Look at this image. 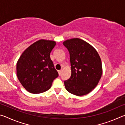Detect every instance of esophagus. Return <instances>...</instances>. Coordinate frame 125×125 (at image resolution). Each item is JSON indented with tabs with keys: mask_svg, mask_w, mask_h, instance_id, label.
I'll return each instance as SVG.
<instances>
[{
	"mask_svg": "<svg viewBox=\"0 0 125 125\" xmlns=\"http://www.w3.org/2000/svg\"><path fill=\"white\" fill-rule=\"evenodd\" d=\"M62 70H59V71H58V74H59V75H60L61 74V73H62Z\"/></svg>",
	"mask_w": 125,
	"mask_h": 125,
	"instance_id": "obj_1",
	"label": "esophagus"
}]
</instances>
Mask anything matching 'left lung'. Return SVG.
Instances as JSON below:
<instances>
[{
	"label": "left lung",
	"instance_id": "left-lung-1",
	"mask_svg": "<svg viewBox=\"0 0 125 125\" xmlns=\"http://www.w3.org/2000/svg\"><path fill=\"white\" fill-rule=\"evenodd\" d=\"M63 44L69 52L71 65V77L64 82L65 89L77 96L88 94L102 75L100 56L92 45L78 38L65 40Z\"/></svg>",
	"mask_w": 125,
	"mask_h": 125
}]
</instances>
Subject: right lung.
<instances>
[{
	"label": "right lung",
	"instance_id": "add662e5",
	"mask_svg": "<svg viewBox=\"0 0 125 125\" xmlns=\"http://www.w3.org/2000/svg\"><path fill=\"white\" fill-rule=\"evenodd\" d=\"M51 40H40L25 50L16 64L17 77L27 91L40 94L50 89L58 73L50 58L56 45Z\"/></svg>",
	"mask_w": 125,
	"mask_h": 125
}]
</instances>
